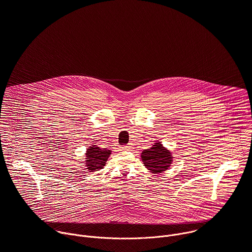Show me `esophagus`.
Wrapping results in <instances>:
<instances>
[{"instance_id":"esophagus-1","label":"esophagus","mask_w":252,"mask_h":252,"mask_svg":"<svg viewBox=\"0 0 252 252\" xmlns=\"http://www.w3.org/2000/svg\"><path fill=\"white\" fill-rule=\"evenodd\" d=\"M131 146L130 145H127V146H123V147H121V150L122 151H130L131 150Z\"/></svg>"}]
</instances>
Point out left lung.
I'll list each match as a JSON object with an SVG mask.
<instances>
[{
  "instance_id": "1",
  "label": "left lung",
  "mask_w": 252,
  "mask_h": 252,
  "mask_svg": "<svg viewBox=\"0 0 252 252\" xmlns=\"http://www.w3.org/2000/svg\"><path fill=\"white\" fill-rule=\"evenodd\" d=\"M140 156L143 164L154 173H160L169 168L173 158L171 153L159 141L156 142L151 149L142 151Z\"/></svg>"
}]
</instances>
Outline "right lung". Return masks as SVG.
Listing matches in <instances>:
<instances>
[{
  "instance_id": "1",
  "label": "right lung",
  "mask_w": 252,
  "mask_h": 252,
  "mask_svg": "<svg viewBox=\"0 0 252 252\" xmlns=\"http://www.w3.org/2000/svg\"><path fill=\"white\" fill-rule=\"evenodd\" d=\"M112 154L111 150L100 149L95 145H92L87 150L86 154V166L89 171L101 169Z\"/></svg>"
}]
</instances>
